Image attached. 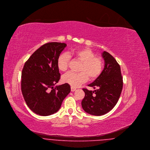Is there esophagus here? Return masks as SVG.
<instances>
[{
  "instance_id": "34e87169",
  "label": "esophagus",
  "mask_w": 150,
  "mask_h": 150,
  "mask_svg": "<svg viewBox=\"0 0 150 150\" xmlns=\"http://www.w3.org/2000/svg\"><path fill=\"white\" fill-rule=\"evenodd\" d=\"M71 91L72 92H74V91H76V88H74V87H71Z\"/></svg>"
}]
</instances>
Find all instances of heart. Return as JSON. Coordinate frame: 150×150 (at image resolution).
<instances>
[{
    "instance_id": "b5f03b06",
    "label": "heart",
    "mask_w": 150,
    "mask_h": 150,
    "mask_svg": "<svg viewBox=\"0 0 150 150\" xmlns=\"http://www.w3.org/2000/svg\"><path fill=\"white\" fill-rule=\"evenodd\" d=\"M71 54L81 64L78 73L70 72L62 76V81L76 88L88 80L93 81L97 79L103 69V60L100 56L95 55V53L89 47H81L72 50ZM70 61V56L67 53L59 55L57 65L58 70L66 71L68 69Z\"/></svg>"
}]
</instances>
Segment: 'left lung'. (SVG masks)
<instances>
[{"instance_id": "left-lung-1", "label": "left lung", "mask_w": 150, "mask_h": 150, "mask_svg": "<svg viewBox=\"0 0 150 150\" xmlns=\"http://www.w3.org/2000/svg\"><path fill=\"white\" fill-rule=\"evenodd\" d=\"M102 57L104 69L99 77L88 86L97 89L94 91L83 88L85 96L81 101L84 110L93 115H102L110 111L120 97L123 79L121 68L115 58L106 52Z\"/></svg>"}]
</instances>
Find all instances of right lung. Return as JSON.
I'll return each instance as SVG.
<instances>
[{"instance_id":"obj_1","label":"right lung","mask_w":150,"mask_h":150,"mask_svg":"<svg viewBox=\"0 0 150 150\" xmlns=\"http://www.w3.org/2000/svg\"><path fill=\"white\" fill-rule=\"evenodd\" d=\"M67 45L49 42L32 54L25 63L21 73V91L29 109L37 115L47 116L60 109L70 92L69 84L54 87L61 75L57 61Z\"/></svg>"}]
</instances>
